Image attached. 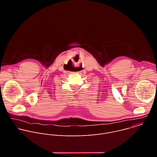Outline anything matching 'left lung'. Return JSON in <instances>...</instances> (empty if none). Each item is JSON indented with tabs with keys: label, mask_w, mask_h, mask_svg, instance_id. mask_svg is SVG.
Here are the masks:
<instances>
[{
	"label": "left lung",
	"mask_w": 157,
	"mask_h": 157,
	"mask_svg": "<svg viewBox=\"0 0 157 157\" xmlns=\"http://www.w3.org/2000/svg\"><path fill=\"white\" fill-rule=\"evenodd\" d=\"M156 86H157V85H156Z\"/></svg>",
	"instance_id": "obj_1"
}]
</instances>
